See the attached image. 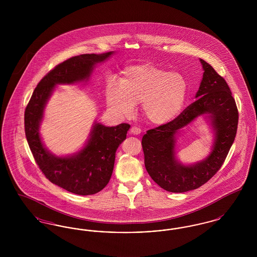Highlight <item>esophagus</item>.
I'll return each instance as SVG.
<instances>
[{"mask_svg":"<svg viewBox=\"0 0 257 257\" xmlns=\"http://www.w3.org/2000/svg\"><path fill=\"white\" fill-rule=\"evenodd\" d=\"M130 131H131V133L133 135H140L141 134V132H142V131H141V129H140V128H138V127H136V126L132 127Z\"/></svg>","mask_w":257,"mask_h":257,"instance_id":"34e87169","label":"esophagus"}]
</instances>
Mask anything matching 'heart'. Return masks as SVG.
<instances>
[{"label":"heart","mask_w":257,"mask_h":257,"mask_svg":"<svg viewBox=\"0 0 257 257\" xmlns=\"http://www.w3.org/2000/svg\"><path fill=\"white\" fill-rule=\"evenodd\" d=\"M189 84L182 74L169 72L150 63L124 68L119 84L110 82L106 88V104L119 116H131L136 104L155 125L173 121L183 110Z\"/></svg>","instance_id":"b5f03b06"}]
</instances>
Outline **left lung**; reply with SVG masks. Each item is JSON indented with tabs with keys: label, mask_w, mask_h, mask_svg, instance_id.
I'll list each match as a JSON object with an SVG mask.
<instances>
[{
	"label": "left lung",
	"mask_w": 257,
	"mask_h": 257,
	"mask_svg": "<svg viewBox=\"0 0 257 257\" xmlns=\"http://www.w3.org/2000/svg\"><path fill=\"white\" fill-rule=\"evenodd\" d=\"M203 76L196 101L171 122L148 130L142 146L145 166L150 177L164 190L184 193L199 188L219 171L232 146L238 125V110L225 80L203 60ZM204 115L214 136L211 152L192 165L176 158V140L184 126Z\"/></svg>",
	"instance_id": "left-lung-1"
}]
</instances>
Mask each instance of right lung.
<instances>
[{"mask_svg":"<svg viewBox=\"0 0 257 257\" xmlns=\"http://www.w3.org/2000/svg\"><path fill=\"white\" fill-rule=\"evenodd\" d=\"M114 52L85 54L57 65L38 83L25 110V133L39 169L47 179L80 196L94 195L109 183L116 149L126 139L130 125L108 127L96 120L84 147L78 152L58 156L50 152L40 137L44 109L57 85L86 83L98 63L107 61Z\"/></svg>","mask_w":257,"mask_h":257,"instance_id":"right-lung-1","label":"right lung"}]
</instances>
